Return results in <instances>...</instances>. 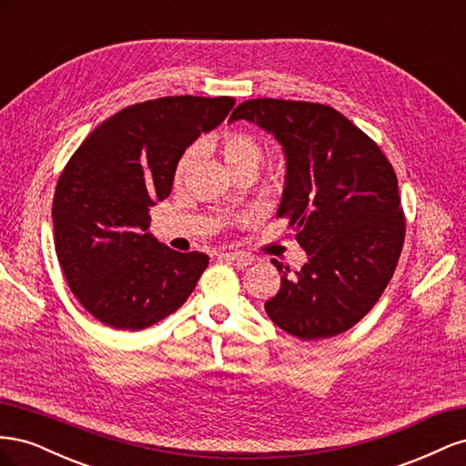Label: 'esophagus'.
<instances>
[{
    "label": "esophagus",
    "mask_w": 466,
    "mask_h": 466,
    "mask_svg": "<svg viewBox=\"0 0 466 466\" xmlns=\"http://www.w3.org/2000/svg\"><path fill=\"white\" fill-rule=\"evenodd\" d=\"M223 258L235 264L237 268H247L252 264V260H255L250 255H245V252H223Z\"/></svg>",
    "instance_id": "34e87169"
}]
</instances>
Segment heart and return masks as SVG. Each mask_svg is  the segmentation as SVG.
Returning <instances> with one entry per match:
<instances>
[{"label":"heart","mask_w":466,"mask_h":466,"mask_svg":"<svg viewBox=\"0 0 466 466\" xmlns=\"http://www.w3.org/2000/svg\"><path fill=\"white\" fill-rule=\"evenodd\" d=\"M206 147L216 151L221 161L225 163V167L229 168L233 173V177L237 175H255L257 168L262 161V146L257 137H252L247 132H238V130H225L219 136L209 137L206 142ZM196 147H188L185 153H182V157L178 159L177 165V180H180L185 177L194 161H196ZM279 185V178L272 177V187Z\"/></svg>","instance_id":"b5f03b06"}]
</instances>
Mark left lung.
<instances>
[{
  "mask_svg": "<svg viewBox=\"0 0 466 466\" xmlns=\"http://www.w3.org/2000/svg\"><path fill=\"white\" fill-rule=\"evenodd\" d=\"M257 124L286 155L278 218H288L309 260L291 272L276 258L279 291L264 303L301 340L354 327L379 301L404 243L399 182L383 151L332 106L250 98L229 118Z\"/></svg>",
  "mask_w": 466,
  "mask_h": 466,
  "instance_id": "8db88e82",
  "label": "left lung"
}]
</instances>
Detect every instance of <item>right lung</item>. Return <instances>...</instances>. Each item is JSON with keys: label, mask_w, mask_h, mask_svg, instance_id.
<instances>
[{"label": "right lung", "mask_w": 466, "mask_h": 466, "mask_svg": "<svg viewBox=\"0 0 466 466\" xmlns=\"http://www.w3.org/2000/svg\"><path fill=\"white\" fill-rule=\"evenodd\" d=\"M233 96H161L126 106L86 137L54 192V245L69 289L118 330H142L188 299L209 262L149 229V209L173 190L178 159L219 126Z\"/></svg>", "instance_id": "right-lung-1"}]
</instances>
